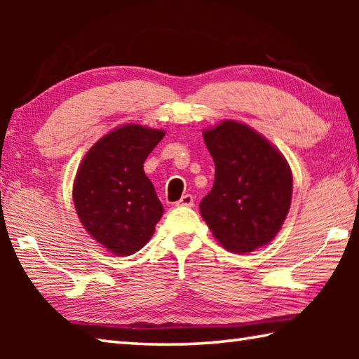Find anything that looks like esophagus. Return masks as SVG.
Returning a JSON list of instances; mask_svg holds the SVG:
<instances>
[{"label": "esophagus", "mask_w": 359, "mask_h": 359, "mask_svg": "<svg viewBox=\"0 0 359 359\" xmlns=\"http://www.w3.org/2000/svg\"><path fill=\"white\" fill-rule=\"evenodd\" d=\"M177 205H184V208H193L194 198L191 196V194H184V196H182L177 201Z\"/></svg>", "instance_id": "obj_1"}]
</instances>
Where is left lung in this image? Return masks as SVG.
<instances>
[{
    "label": "left lung",
    "mask_w": 359,
    "mask_h": 359,
    "mask_svg": "<svg viewBox=\"0 0 359 359\" xmlns=\"http://www.w3.org/2000/svg\"><path fill=\"white\" fill-rule=\"evenodd\" d=\"M215 180L199 212L218 244L233 253L267 245L283 226L293 175L287 158L257 130L223 120L203 131Z\"/></svg>",
    "instance_id": "obj_1"
}]
</instances>
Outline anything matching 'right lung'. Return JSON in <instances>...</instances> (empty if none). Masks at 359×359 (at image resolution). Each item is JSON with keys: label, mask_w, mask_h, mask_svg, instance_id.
I'll list each match as a JSON object with an SVG mask.
<instances>
[{"label": "right lung", "mask_w": 359, "mask_h": 359, "mask_svg": "<svg viewBox=\"0 0 359 359\" xmlns=\"http://www.w3.org/2000/svg\"><path fill=\"white\" fill-rule=\"evenodd\" d=\"M165 130L120 125L98 139L82 158L72 184V201L85 231L115 257L147 244L163 205L144 161Z\"/></svg>", "instance_id": "1"}]
</instances>
